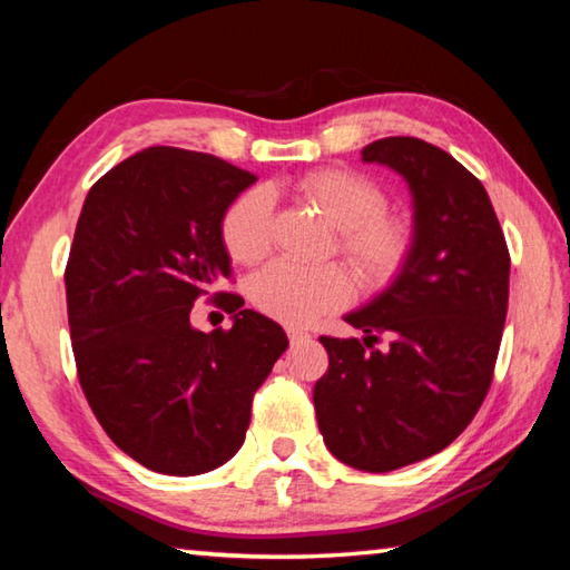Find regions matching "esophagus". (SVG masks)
I'll use <instances>...</instances> for the list:
<instances>
[{
	"label": "esophagus",
	"instance_id": "1",
	"mask_svg": "<svg viewBox=\"0 0 570 570\" xmlns=\"http://www.w3.org/2000/svg\"><path fill=\"white\" fill-rule=\"evenodd\" d=\"M286 334H288V340H292V344L308 340V332H304V330H286Z\"/></svg>",
	"mask_w": 570,
	"mask_h": 570
}]
</instances>
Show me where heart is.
<instances>
[{"mask_svg":"<svg viewBox=\"0 0 570 570\" xmlns=\"http://www.w3.org/2000/svg\"><path fill=\"white\" fill-rule=\"evenodd\" d=\"M294 193L336 228L334 248L364 292H382L402 274L414 250V224L390 210V196L377 180L352 168L312 170L294 183ZM272 198L248 188L220 216V240L238 264H256L272 244ZM354 286L342 266H294L276 262L250 282L258 312L276 322L304 326L352 302Z\"/></svg>","mask_w":570,"mask_h":570,"instance_id":"obj_1","label":"heart"}]
</instances>
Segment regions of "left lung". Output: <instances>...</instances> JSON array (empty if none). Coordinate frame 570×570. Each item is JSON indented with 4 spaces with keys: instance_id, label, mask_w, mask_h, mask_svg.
Listing matches in <instances>:
<instances>
[{
    "instance_id": "8db88e82",
    "label": "left lung",
    "mask_w": 570,
    "mask_h": 570,
    "mask_svg": "<svg viewBox=\"0 0 570 570\" xmlns=\"http://www.w3.org/2000/svg\"><path fill=\"white\" fill-rule=\"evenodd\" d=\"M407 178L414 250L387 292L344 320L366 336H320L330 370L314 384L336 460L390 472L445 450L490 390L508 314V244L488 190L432 142L382 138L362 150ZM387 335L384 353L373 344Z\"/></svg>"
}]
</instances>
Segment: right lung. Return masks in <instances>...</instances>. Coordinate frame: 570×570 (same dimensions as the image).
Returning a JSON list of instances; mask_svg holds the SVG:
<instances>
[{"label":"right lung","instance_id":"1","mask_svg":"<svg viewBox=\"0 0 570 570\" xmlns=\"http://www.w3.org/2000/svg\"><path fill=\"white\" fill-rule=\"evenodd\" d=\"M254 173L206 153L148 148L95 183L65 266L77 380L125 455L163 475H200L244 445L254 392L286 352L282 326L236 292L220 216ZM235 314L206 335L198 297Z\"/></svg>","mask_w":570,"mask_h":570}]
</instances>
